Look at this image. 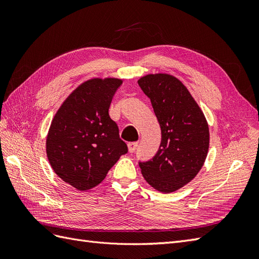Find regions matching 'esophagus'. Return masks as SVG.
Wrapping results in <instances>:
<instances>
[{"mask_svg":"<svg viewBox=\"0 0 259 259\" xmlns=\"http://www.w3.org/2000/svg\"><path fill=\"white\" fill-rule=\"evenodd\" d=\"M138 146V143L134 142V143H128L127 144V148H128V151L130 152H134L136 150V148Z\"/></svg>","mask_w":259,"mask_h":259,"instance_id":"1","label":"esophagus"}]
</instances>
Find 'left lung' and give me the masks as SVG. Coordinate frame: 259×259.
<instances>
[{
	"label": "left lung",
	"instance_id": "8db88e82",
	"mask_svg": "<svg viewBox=\"0 0 259 259\" xmlns=\"http://www.w3.org/2000/svg\"><path fill=\"white\" fill-rule=\"evenodd\" d=\"M138 85L150 98L161 127L156 154L139 162L146 182L160 192H174L190 183L205 162L208 124L199 105L177 77L166 73L147 74Z\"/></svg>",
	"mask_w": 259,
	"mask_h": 259
}]
</instances>
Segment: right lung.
I'll use <instances>...</instances> for the list:
<instances>
[{"label": "right lung", "mask_w": 259, "mask_h": 259, "mask_svg": "<svg viewBox=\"0 0 259 259\" xmlns=\"http://www.w3.org/2000/svg\"><path fill=\"white\" fill-rule=\"evenodd\" d=\"M122 80L91 79L70 94L55 114L46 154L52 168L80 191L99 185L127 146L109 115V107Z\"/></svg>", "instance_id": "add662e5"}]
</instances>
